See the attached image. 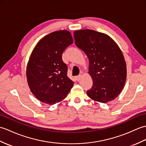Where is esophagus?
Instances as JSON below:
<instances>
[{
  "label": "esophagus",
  "mask_w": 146,
  "mask_h": 146,
  "mask_svg": "<svg viewBox=\"0 0 146 146\" xmlns=\"http://www.w3.org/2000/svg\"><path fill=\"white\" fill-rule=\"evenodd\" d=\"M82 77V76L81 75H78V76H77L76 77V80H77V81H80V80H81Z\"/></svg>",
  "instance_id": "esophagus-1"
}]
</instances>
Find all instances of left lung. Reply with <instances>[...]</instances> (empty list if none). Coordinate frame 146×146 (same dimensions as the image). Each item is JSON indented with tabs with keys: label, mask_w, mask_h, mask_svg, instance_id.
Wrapping results in <instances>:
<instances>
[{
	"label": "left lung",
	"mask_w": 146,
	"mask_h": 146,
	"mask_svg": "<svg viewBox=\"0 0 146 146\" xmlns=\"http://www.w3.org/2000/svg\"><path fill=\"white\" fill-rule=\"evenodd\" d=\"M75 44L87 56L93 86L86 92L92 100L107 103L114 100L124 86L126 63L117 43L105 34L91 29L74 32Z\"/></svg>",
	"instance_id": "8db88e82"
}]
</instances>
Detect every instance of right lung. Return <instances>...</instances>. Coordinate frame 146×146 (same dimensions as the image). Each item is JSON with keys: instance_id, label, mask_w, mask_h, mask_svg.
Masks as SVG:
<instances>
[{"instance_id": "right-lung-1", "label": "right lung", "mask_w": 146, "mask_h": 146, "mask_svg": "<svg viewBox=\"0 0 146 146\" xmlns=\"http://www.w3.org/2000/svg\"><path fill=\"white\" fill-rule=\"evenodd\" d=\"M66 30L52 32L42 38L30 56L26 70L31 91L39 100L49 105L62 101L73 86L67 76L68 66L62 54L73 43Z\"/></svg>"}]
</instances>
